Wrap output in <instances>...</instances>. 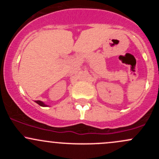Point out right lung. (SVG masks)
I'll return each mask as SVG.
<instances>
[{"instance_id":"right-lung-1","label":"right lung","mask_w":159,"mask_h":159,"mask_svg":"<svg viewBox=\"0 0 159 159\" xmlns=\"http://www.w3.org/2000/svg\"><path fill=\"white\" fill-rule=\"evenodd\" d=\"M35 102H36V103H38V105H41V106H42V107H44V106L46 107V106H47V105H46L45 104H44L42 102H41V101H35Z\"/></svg>"}]
</instances>
